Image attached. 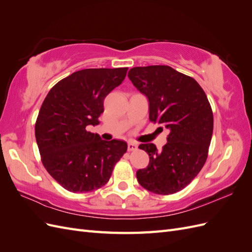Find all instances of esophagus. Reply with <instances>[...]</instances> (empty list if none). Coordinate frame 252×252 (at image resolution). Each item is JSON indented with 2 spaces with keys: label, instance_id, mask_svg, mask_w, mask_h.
<instances>
[{
  "label": "esophagus",
  "instance_id": "esophagus-1",
  "mask_svg": "<svg viewBox=\"0 0 252 252\" xmlns=\"http://www.w3.org/2000/svg\"><path fill=\"white\" fill-rule=\"evenodd\" d=\"M138 149V144H135L133 142H129L128 143V150L129 151H133Z\"/></svg>",
  "mask_w": 252,
  "mask_h": 252
}]
</instances>
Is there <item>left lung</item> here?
<instances>
[{"label":"left lung","mask_w":252,"mask_h":252,"mask_svg":"<svg viewBox=\"0 0 252 252\" xmlns=\"http://www.w3.org/2000/svg\"><path fill=\"white\" fill-rule=\"evenodd\" d=\"M128 78L148 98L149 120L170 130L162 150L152 143L140 145L149 164L136 171V179L154 193L178 192L196 177L208 157L213 131L208 98L193 78L170 66L133 67Z\"/></svg>","instance_id":"1"}]
</instances>
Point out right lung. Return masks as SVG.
I'll use <instances>...</instances> for the list:
<instances>
[{
    "label": "right lung",
    "mask_w": 252,
    "mask_h": 252,
    "mask_svg": "<svg viewBox=\"0 0 252 252\" xmlns=\"http://www.w3.org/2000/svg\"><path fill=\"white\" fill-rule=\"evenodd\" d=\"M128 68H89L57 83L41 106L35 139L42 163L71 192L101 188L127 151V143L103 141L87 130L104 111V98L124 81Z\"/></svg>",
    "instance_id": "obj_1"
}]
</instances>
